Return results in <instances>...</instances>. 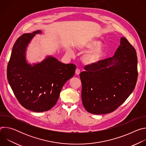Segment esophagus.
Segmentation results:
<instances>
[{
  "mask_svg": "<svg viewBox=\"0 0 146 146\" xmlns=\"http://www.w3.org/2000/svg\"><path fill=\"white\" fill-rule=\"evenodd\" d=\"M75 73H76V74L78 75V74L80 73V70L79 69H76Z\"/></svg>",
  "mask_w": 146,
  "mask_h": 146,
  "instance_id": "obj_1",
  "label": "esophagus"
}]
</instances>
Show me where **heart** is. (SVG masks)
Segmentation results:
<instances>
[{"label":"heart","instance_id":"1","mask_svg":"<svg viewBox=\"0 0 146 146\" xmlns=\"http://www.w3.org/2000/svg\"><path fill=\"white\" fill-rule=\"evenodd\" d=\"M100 44V41L95 38H87L81 41L79 50L85 51L91 49L82 56V60L85 64H96L104 58L106 54V50Z\"/></svg>","mask_w":146,"mask_h":146}]
</instances>
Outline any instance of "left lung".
<instances>
[{"label":"left lung","mask_w":146,"mask_h":146,"mask_svg":"<svg viewBox=\"0 0 146 146\" xmlns=\"http://www.w3.org/2000/svg\"><path fill=\"white\" fill-rule=\"evenodd\" d=\"M84 69L80 74L83 106L94 114L111 113L135 89L138 75L136 50L122 37L113 57L87 65Z\"/></svg>","instance_id":"8db88e82"}]
</instances>
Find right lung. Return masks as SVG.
I'll return each mask as SVG.
<instances>
[{"label":"right lung","mask_w":146,"mask_h":146,"mask_svg":"<svg viewBox=\"0 0 146 146\" xmlns=\"http://www.w3.org/2000/svg\"><path fill=\"white\" fill-rule=\"evenodd\" d=\"M41 33L36 31L17 38L7 69L9 84L17 100L35 112L48 111L55 105L62 87L73 77L76 68L75 65L63 64L52 56L33 65L28 63L27 47L36 34Z\"/></svg>","instance_id":"right-lung-1"}]
</instances>
